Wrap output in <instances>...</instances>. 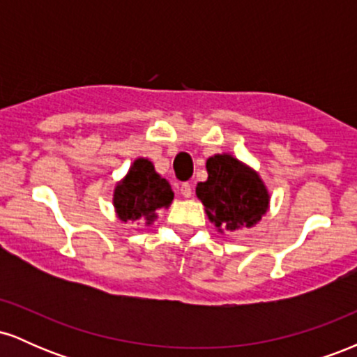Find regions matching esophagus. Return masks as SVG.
<instances>
[{"label": "esophagus", "instance_id": "obj_1", "mask_svg": "<svg viewBox=\"0 0 357 357\" xmlns=\"http://www.w3.org/2000/svg\"><path fill=\"white\" fill-rule=\"evenodd\" d=\"M181 195L184 196V198H191V195H192V188H191V184L190 183H183L181 184Z\"/></svg>", "mask_w": 357, "mask_h": 357}]
</instances>
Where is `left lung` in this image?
Masks as SVG:
<instances>
[{
    "mask_svg": "<svg viewBox=\"0 0 357 357\" xmlns=\"http://www.w3.org/2000/svg\"><path fill=\"white\" fill-rule=\"evenodd\" d=\"M206 171L208 179L198 183L196 196L218 230L233 231L260 221L268 208V192L257 173L228 154L208 159Z\"/></svg>",
    "mask_w": 357,
    "mask_h": 357,
    "instance_id": "1",
    "label": "left lung"
}]
</instances>
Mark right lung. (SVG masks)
I'll list each match as a JSON object with an SVG mask.
<instances>
[{"label": "right lung", "mask_w": 357, "mask_h": 357, "mask_svg": "<svg viewBox=\"0 0 357 357\" xmlns=\"http://www.w3.org/2000/svg\"><path fill=\"white\" fill-rule=\"evenodd\" d=\"M173 198L169 183L155 173L151 161L137 159L124 181L117 184L114 206L122 221L144 218L146 225H151L158 218L155 211L169 206Z\"/></svg>", "instance_id": "obj_1"}]
</instances>
